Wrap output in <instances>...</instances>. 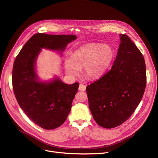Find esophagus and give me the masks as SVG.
<instances>
[{
	"instance_id": "34e87169",
	"label": "esophagus",
	"mask_w": 158,
	"mask_h": 158,
	"mask_svg": "<svg viewBox=\"0 0 158 158\" xmlns=\"http://www.w3.org/2000/svg\"><path fill=\"white\" fill-rule=\"evenodd\" d=\"M79 90L82 91V92H84L86 90V86L83 84H80L79 86Z\"/></svg>"
}]
</instances>
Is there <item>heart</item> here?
Listing matches in <instances>:
<instances>
[{"mask_svg":"<svg viewBox=\"0 0 158 158\" xmlns=\"http://www.w3.org/2000/svg\"><path fill=\"white\" fill-rule=\"evenodd\" d=\"M114 57V50L110 45L86 44L71 53L70 60L65 61L64 67L66 72L72 76H76L79 70L85 68L89 77L95 78L107 69Z\"/></svg>","mask_w":158,"mask_h":158,"instance_id":"heart-1","label":"heart"}]
</instances>
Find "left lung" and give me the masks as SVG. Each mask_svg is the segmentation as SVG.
Listing matches in <instances>:
<instances>
[{
    "label": "left lung",
    "instance_id": "8db88e82",
    "mask_svg": "<svg viewBox=\"0 0 158 158\" xmlns=\"http://www.w3.org/2000/svg\"><path fill=\"white\" fill-rule=\"evenodd\" d=\"M120 36V44L111 69L86 88L95 121L107 129L121 125L131 117L146 87L143 54L128 36Z\"/></svg>",
    "mask_w": 158,
    "mask_h": 158
}]
</instances>
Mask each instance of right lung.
I'll list each match as a JSON object with an SVG mask.
<instances>
[{"label":"right lung","mask_w":158,"mask_h":158,"mask_svg":"<svg viewBox=\"0 0 158 158\" xmlns=\"http://www.w3.org/2000/svg\"><path fill=\"white\" fill-rule=\"evenodd\" d=\"M76 38L75 35L36 33L15 58L12 83L16 101L29 119L43 129H54L64 122L79 83L66 85L59 78L49 82H40L35 72L36 57L41 48L63 51Z\"/></svg>","instance_id":"1"}]
</instances>
